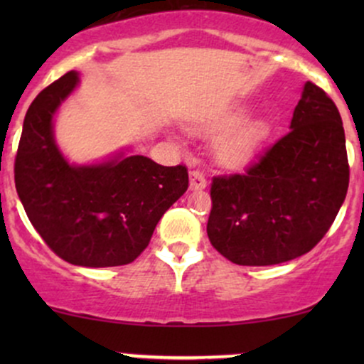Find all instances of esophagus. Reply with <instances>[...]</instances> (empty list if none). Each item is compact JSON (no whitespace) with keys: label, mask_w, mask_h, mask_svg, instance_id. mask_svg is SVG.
<instances>
[{"label":"esophagus","mask_w":364,"mask_h":364,"mask_svg":"<svg viewBox=\"0 0 364 364\" xmlns=\"http://www.w3.org/2000/svg\"><path fill=\"white\" fill-rule=\"evenodd\" d=\"M207 186V179L200 171H191L190 173V188L191 190H203Z\"/></svg>","instance_id":"34e87169"}]
</instances>
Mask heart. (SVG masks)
<instances>
[{
  "label": "heart",
  "mask_w": 364,
  "mask_h": 364,
  "mask_svg": "<svg viewBox=\"0 0 364 364\" xmlns=\"http://www.w3.org/2000/svg\"><path fill=\"white\" fill-rule=\"evenodd\" d=\"M243 121V114H229L225 118L212 121L203 132L219 135L228 133L220 139L217 145V154L224 164L237 166L252 159V156L260 147L263 139L267 136V128L262 123H248L237 129Z\"/></svg>",
  "instance_id": "b5f03b06"
}]
</instances>
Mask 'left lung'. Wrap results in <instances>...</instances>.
Here are the masks:
<instances>
[{
  "instance_id": "1",
  "label": "left lung",
  "mask_w": 364,
  "mask_h": 364,
  "mask_svg": "<svg viewBox=\"0 0 364 364\" xmlns=\"http://www.w3.org/2000/svg\"><path fill=\"white\" fill-rule=\"evenodd\" d=\"M348 186L339 109L327 92L306 82L289 132L245 173L212 179L208 240L237 265L294 260L327 235Z\"/></svg>"
}]
</instances>
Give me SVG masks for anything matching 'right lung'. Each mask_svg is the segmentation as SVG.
Listing matches in <instances>:
<instances>
[{
	"label": "right lung",
	"mask_w": 364,
	"mask_h": 364,
	"mask_svg": "<svg viewBox=\"0 0 364 364\" xmlns=\"http://www.w3.org/2000/svg\"><path fill=\"white\" fill-rule=\"evenodd\" d=\"M78 83L68 72L28 107L15 157V186L44 243L72 265L118 267L147 248L164 212L188 190L186 166L144 156L72 166L53 136V116Z\"/></svg>",
	"instance_id": "add662e5"
}]
</instances>
